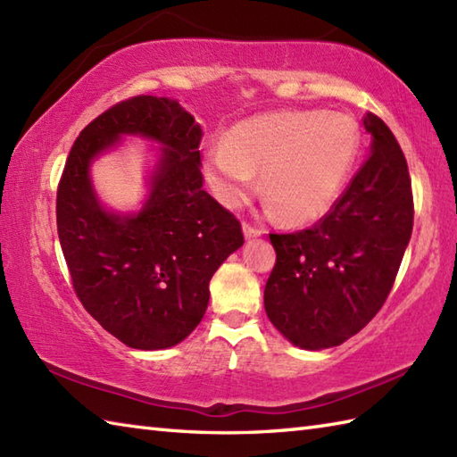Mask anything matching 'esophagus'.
I'll return each mask as SVG.
<instances>
[{
  "label": "esophagus",
  "mask_w": 457,
  "mask_h": 457,
  "mask_svg": "<svg viewBox=\"0 0 457 457\" xmlns=\"http://www.w3.org/2000/svg\"><path fill=\"white\" fill-rule=\"evenodd\" d=\"M265 234V229H261V228H255V226H251V223H244V236L247 237V239H251V237H259V236H263Z\"/></svg>",
  "instance_id": "obj_1"
}]
</instances>
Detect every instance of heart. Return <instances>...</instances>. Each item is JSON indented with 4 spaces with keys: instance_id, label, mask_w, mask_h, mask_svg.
Here are the masks:
<instances>
[{
    "instance_id": "1",
    "label": "heart",
    "mask_w": 457,
    "mask_h": 457,
    "mask_svg": "<svg viewBox=\"0 0 457 457\" xmlns=\"http://www.w3.org/2000/svg\"><path fill=\"white\" fill-rule=\"evenodd\" d=\"M361 133L353 118L326 112H275L237 123L206 153L204 174L223 206L237 208L255 188L288 223H310L334 206L352 172Z\"/></svg>"
}]
</instances>
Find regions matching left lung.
I'll use <instances>...</instances> for the list:
<instances>
[{
  "mask_svg": "<svg viewBox=\"0 0 457 457\" xmlns=\"http://www.w3.org/2000/svg\"><path fill=\"white\" fill-rule=\"evenodd\" d=\"M371 153L314 228L270 234L277 263L265 312L290 344H344L381 310L412 234L414 204L401 145L381 118H363Z\"/></svg>",
  "mask_w": 457,
  "mask_h": 457,
  "instance_id": "1",
  "label": "left lung"
}]
</instances>
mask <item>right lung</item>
<instances>
[{"label": "right lung", "mask_w": 457, "mask_h": 457, "mask_svg": "<svg viewBox=\"0 0 457 457\" xmlns=\"http://www.w3.org/2000/svg\"><path fill=\"white\" fill-rule=\"evenodd\" d=\"M123 134L162 143L150 196L135 214L105 211L89 164ZM200 123L177 100L135 96L86 125L56 192L58 239L76 296L133 349H167L200 324L210 278L244 245L241 223L202 190Z\"/></svg>", "instance_id": "add662e5"}]
</instances>
